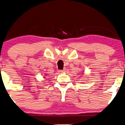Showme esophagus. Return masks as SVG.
<instances>
[{"instance_id":"esophagus-1","label":"esophagus","mask_w":125,"mask_h":125,"mask_svg":"<svg viewBox=\"0 0 125 125\" xmlns=\"http://www.w3.org/2000/svg\"><path fill=\"white\" fill-rule=\"evenodd\" d=\"M65 69H64V70H59V71H58V73H60V74H61V73H64V72L65 71Z\"/></svg>"}]
</instances>
